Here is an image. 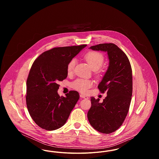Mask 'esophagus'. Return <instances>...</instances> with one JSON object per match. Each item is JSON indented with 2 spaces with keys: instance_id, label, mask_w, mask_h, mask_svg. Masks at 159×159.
<instances>
[{
  "instance_id": "obj_1",
  "label": "esophagus",
  "mask_w": 159,
  "mask_h": 159,
  "mask_svg": "<svg viewBox=\"0 0 159 159\" xmlns=\"http://www.w3.org/2000/svg\"><path fill=\"white\" fill-rule=\"evenodd\" d=\"M80 98H82L84 99H88V97H87V96H86V95H83V94H80Z\"/></svg>"
}]
</instances>
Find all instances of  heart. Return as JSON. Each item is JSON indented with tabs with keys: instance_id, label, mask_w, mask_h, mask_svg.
I'll list each match as a JSON object with an SVG mask.
<instances>
[{
	"instance_id": "b5f03b06",
	"label": "heart",
	"mask_w": 159,
	"mask_h": 159,
	"mask_svg": "<svg viewBox=\"0 0 159 159\" xmlns=\"http://www.w3.org/2000/svg\"><path fill=\"white\" fill-rule=\"evenodd\" d=\"M84 59L87 61L91 68L93 70H98L102 67L104 62V57L102 53L92 51L86 53ZM76 60L74 58L69 62L67 66V73L71 74L76 65ZM93 86V82L91 80L78 79L71 83V87L75 90L83 93L87 92L88 89Z\"/></svg>"
}]
</instances>
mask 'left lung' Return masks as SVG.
<instances>
[{
    "label": "left lung",
    "instance_id": "8db88e82",
    "mask_svg": "<svg viewBox=\"0 0 159 159\" xmlns=\"http://www.w3.org/2000/svg\"><path fill=\"white\" fill-rule=\"evenodd\" d=\"M89 49L106 52L109 65L98 86L107 96L102 102L91 97L88 119L95 130L108 134L121 126L128 113L132 95V68L126 55L114 43H101Z\"/></svg>",
    "mask_w": 159,
    "mask_h": 159
}]
</instances>
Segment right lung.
I'll return each instance as SVG.
<instances>
[{"label":"right lung","mask_w":159,"mask_h":159,"mask_svg":"<svg viewBox=\"0 0 159 159\" xmlns=\"http://www.w3.org/2000/svg\"><path fill=\"white\" fill-rule=\"evenodd\" d=\"M86 46L54 48L34 61L27 80L26 103L32 119L41 128L56 130L67 120L79 94L71 91L60 97L58 83L66 79L69 62Z\"/></svg>","instance_id":"right-lung-1"}]
</instances>
